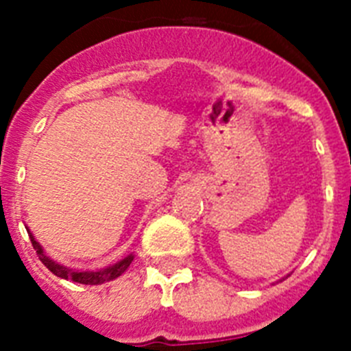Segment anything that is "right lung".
<instances>
[{
    "label": "right lung",
    "mask_w": 351,
    "mask_h": 351,
    "mask_svg": "<svg viewBox=\"0 0 351 351\" xmlns=\"http://www.w3.org/2000/svg\"><path fill=\"white\" fill-rule=\"evenodd\" d=\"M29 231V230H27ZM30 242H32V247L36 250V255L40 256V261L43 262L47 266V269H51L56 277L65 278V280H73V282H80V284H90V286H95V284H104L109 282L112 278L120 277L121 273L125 271L129 264L132 262L134 255H127L125 258H121L120 262L117 264H112V266L101 267V269H95V271H80V269H71L67 266H62V264H58L56 261H52L49 256L45 255V251L40 245V242L32 237V233L29 231Z\"/></svg>",
    "instance_id": "1"
}]
</instances>
